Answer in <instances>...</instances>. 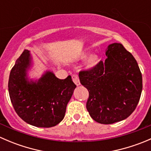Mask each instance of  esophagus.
I'll return each instance as SVG.
<instances>
[{"label": "esophagus", "instance_id": "34e87169", "mask_svg": "<svg viewBox=\"0 0 151 151\" xmlns=\"http://www.w3.org/2000/svg\"><path fill=\"white\" fill-rule=\"evenodd\" d=\"M72 80L74 81V84H75L77 86H79L80 85V79H79L78 76L77 74H73L72 75Z\"/></svg>", "mask_w": 151, "mask_h": 151}]
</instances>
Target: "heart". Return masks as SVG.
I'll return each instance as SVG.
<instances>
[{"mask_svg": "<svg viewBox=\"0 0 151 151\" xmlns=\"http://www.w3.org/2000/svg\"><path fill=\"white\" fill-rule=\"evenodd\" d=\"M88 53L83 52L80 55L79 58L83 59L87 56ZM100 62V58L97 54H91L85 59L84 62V67L87 70H92L96 68Z\"/></svg>", "mask_w": 151, "mask_h": 151, "instance_id": "1", "label": "heart"}]
</instances>
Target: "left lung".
Instances as JSON below:
<instances>
[{
	"label": "left lung",
	"instance_id": "left-lung-1",
	"mask_svg": "<svg viewBox=\"0 0 151 151\" xmlns=\"http://www.w3.org/2000/svg\"><path fill=\"white\" fill-rule=\"evenodd\" d=\"M105 53L104 62L80 71L79 78L89 92L86 107L91 118L101 124H112L127 118L136 109L142 78L137 60L121 44H111Z\"/></svg>",
	"mask_w": 151,
	"mask_h": 151
}]
</instances>
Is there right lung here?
<instances>
[{"label":"right lung","mask_w":151,"mask_h":151,"mask_svg":"<svg viewBox=\"0 0 151 151\" xmlns=\"http://www.w3.org/2000/svg\"><path fill=\"white\" fill-rule=\"evenodd\" d=\"M33 64L30 51L25 50L11 70L8 85L11 101L25 122L36 127H52L64 118L77 86L71 76L60 80L50 70L40 78H30L28 71Z\"/></svg>","instance_id":"add662e5"}]
</instances>
